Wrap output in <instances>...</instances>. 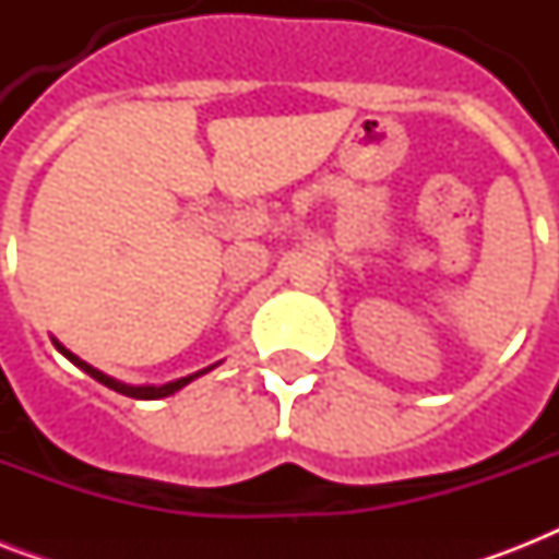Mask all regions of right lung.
I'll return each instance as SVG.
<instances>
[{
  "mask_svg": "<svg viewBox=\"0 0 559 559\" xmlns=\"http://www.w3.org/2000/svg\"><path fill=\"white\" fill-rule=\"evenodd\" d=\"M51 342H55V348L60 350V354H63V357L69 359L72 366H78V368H81V371L90 373L92 380H98L100 385H107V389L118 391V394H124V397H133V400H159V397H170L174 391L186 389L188 382L197 380V377H202V373H209L211 368H217V366H219V362H214V366L202 368V371H197V373H188V377H179V380H174V382H165V385H130V382H121V380H116V377H109V373L98 371V368H92L90 362H83L81 357H74L72 350L66 348V345H60V342H57V340H51Z\"/></svg>",
  "mask_w": 559,
  "mask_h": 559,
  "instance_id": "1",
  "label": "right lung"
}]
</instances>
